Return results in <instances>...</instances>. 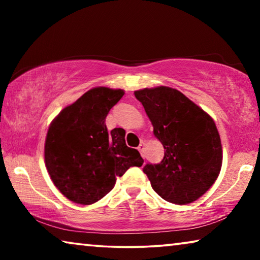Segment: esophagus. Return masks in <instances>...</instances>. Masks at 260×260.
Wrapping results in <instances>:
<instances>
[{
  "instance_id": "34e87169",
  "label": "esophagus",
  "mask_w": 260,
  "mask_h": 260,
  "mask_svg": "<svg viewBox=\"0 0 260 260\" xmlns=\"http://www.w3.org/2000/svg\"><path fill=\"white\" fill-rule=\"evenodd\" d=\"M138 149H139V151L141 152V155L143 156V151H144V143H143V142H141V143H140V146L138 147Z\"/></svg>"
}]
</instances>
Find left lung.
Instances as JSON below:
<instances>
[{"label":"left lung","mask_w":260,"mask_h":260,"mask_svg":"<svg viewBox=\"0 0 260 260\" xmlns=\"http://www.w3.org/2000/svg\"><path fill=\"white\" fill-rule=\"evenodd\" d=\"M164 147L157 165L143 172L161 199L184 205L199 200L215 182L222 165L220 135L209 113L174 88L135 90Z\"/></svg>","instance_id":"1"}]
</instances>
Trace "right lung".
<instances>
[{
    "label": "right lung",
    "instance_id": "right-lung-1",
    "mask_svg": "<svg viewBox=\"0 0 260 260\" xmlns=\"http://www.w3.org/2000/svg\"><path fill=\"white\" fill-rule=\"evenodd\" d=\"M125 91L95 87L57 114L48 128L45 164L56 188L73 203L90 205L110 192L132 166H142L125 131L108 133L105 118Z\"/></svg>",
    "mask_w": 260,
    "mask_h": 260
}]
</instances>
